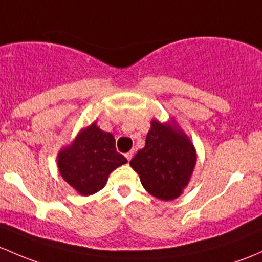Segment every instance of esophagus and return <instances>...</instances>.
I'll return each mask as SVG.
<instances>
[{
  "label": "esophagus",
  "mask_w": 262,
  "mask_h": 262,
  "mask_svg": "<svg viewBox=\"0 0 262 262\" xmlns=\"http://www.w3.org/2000/svg\"><path fill=\"white\" fill-rule=\"evenodd\" d=\"M125 158L128 159V161H130V159L133 158V152H128V153H125Z\"/></svg>",
  "instance_id": "1"
}]
</instances>
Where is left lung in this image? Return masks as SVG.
Listing matches in <instances>:
<instances>
[{
    "instance_id": "8db88e82",
    "label": "left lung",
    "mask_w": 262,
    "mask_h": 262,
    "mask_svg": "<svg viewBox=\"0 0 262 262\" xmlns=\"http://www.w3.org/2000/svg\"><path fill=\"white\" fill-rule=\"evenodd\" d=\"M196 161L194 145L174 120H152L145 147L134 156L130 166L145 191L162 201H172L187 187Z\"/></svg>"
}]
</instances>
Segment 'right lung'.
<instances>
[{"label":"right lung","instance_id":"1","mask_svg":"<svg viewBox=\"0 0 262 262\" xmlns=\"http://www.w3.org/2000/svg\"><path fill=\"white\" fill-rule=\"evenodd\" d=\"M124 163L126 158L117 152L113 134L101 130L96 123L81 129L57 154L60 174L81 196L104 188L110 173Z\"/></svg>","mask_w":262,"mask_h":262}]
</instances>
